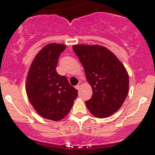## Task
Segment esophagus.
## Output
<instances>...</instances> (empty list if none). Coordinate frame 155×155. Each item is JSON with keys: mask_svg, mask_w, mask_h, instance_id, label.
Segmentation results:
<instances>
[{"mask_svg": "<svg viewBox=\"0 0 155 155\" xmlns=\"http://www.w3.org/2000/svg\"><path fill=\"white\" fill-rule=\"evenodd\" d=\"M81 86H82V83H81V81H79V82L78 83V84L76 86V89H77V90H79L80 87H81Z\"/></svg>", "mask_w": 155, "mask_h": 155, "instance_id": "1", "label": "esophagus"}]
</instances>
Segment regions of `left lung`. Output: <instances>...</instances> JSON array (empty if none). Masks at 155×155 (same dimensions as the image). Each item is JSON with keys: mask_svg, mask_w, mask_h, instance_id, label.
<instances>
[{"mask_svg": "<svg viewBox=\"0 0 155 155\" xmlns=\"http://www.w3.org/2000/svg\"><path fill=\"white\" fill-rule=\"evenodd\" d=\"M73 49L84 69L92 96L86 101L93 116L106 118L120 109L129 90L127 70L107 48L100 45L76 44Z\"/></svg>", "mask_w": 155, "mask_h": 155, "instance_id": "left-lung-1", "label": "left lung"}]
</instances>
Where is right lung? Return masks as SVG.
<instances>
[{
    "instance_id": "add662e5",
    "label": "right lung",
    "mask_w": 155,
    "mask_h": 155,
    "mask_svg": "<svg viewBox=\"0 0 155 155\" xmlns=\"http://www.w3.org/2000/svg\"><path fill=\"white\" fill-rule=\"evenodd\" d=\"M66 46L49 44L35 55L26 79L25 89L30 103L44 118L60 121L71 109L78 91L67 78L56 71L58 58Z\"/></svg>"
}]
</instances>
